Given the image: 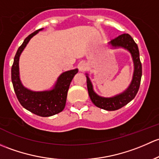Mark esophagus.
I'll use <instances>...</instances> for the list:
<instances>
[{
	"label": "esophagus",
	"mask_w": 159,
	"mask_h": 159,
	"mask_svg": "<svg viewBox=\"0 0 159 159\" xmlns=\"http://www.w3.org/2000/svg\"><path fill=\"white\" fill-rule=\"evenodd\" d=\"M86 69H87V66H86V65L85 64V63H81V64L79 65L80 71L84 72V71H86Z\"/></svg>",
	"instance_id": "1"
}]
</instances>
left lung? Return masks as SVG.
Segmentation results:
<instances>
[{
	"instance_id": "8db88e82",
	"label": "left lung",
	"mask_w": 159,
	"mask_h": 159,
	"mask_svg": "<svg viewBox=\"0 0 159 159\" xmlns=\"http://www.w3.org/2000/svg\"><path fill=\"white\" fill-rule=\"evenodd\" d=\"M113 48L122 47L129 50L132 57L134 63V73L132 80L129 87L123 93L113 96V97H102L93 90V84L86 73V83L89 96L93 104L100 109L108 111H114L123 107L135 98L140 86L142 78V63L139 58V51L138 45L135 43L132 37L128 34H123L116 37L109 43Z\"/></svg>"
}]
</instances>
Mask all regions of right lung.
Returning a JSON list of instances; mask_svg holds the SVG:
<instances>
[{"mask_svg": "<svg viewBox=\"0 0 159 159\" xmlns=\"http://www.w3.org/2000/svg\"><path fill=\"white\" fill-rule=\"evenodd\" d=\"M42 30L43 28L39 29L30 34L18 48L11 68V80L15 94L21 106L35 115L48 117L63 110L70 83L75 75L78 73V69L69 70L62 73L51 90L35 92L30 90L23 86L19 74L20 56L30 39Z\"/></svg>", "mask_w": 159, "mask_h": 159, "instance_id": "right-lung-1", "label": "right lung"}]
</instances>
